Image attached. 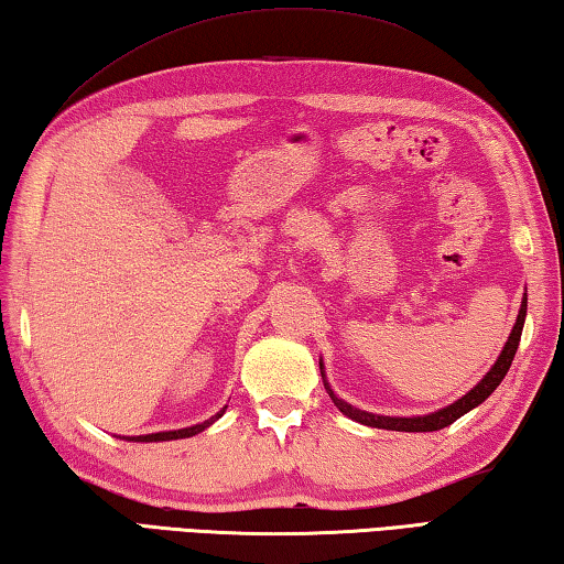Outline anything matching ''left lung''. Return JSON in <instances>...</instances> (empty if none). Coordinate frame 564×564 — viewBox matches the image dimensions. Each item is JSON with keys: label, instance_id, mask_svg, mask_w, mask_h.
I'll return each instance as SVG.
<instances>
[{"label": "left lung", "instance_id": "obj_1", "mask_svg": "<svg viewBox=\"0 0 564 564\" xmlns=\"http://www.w3.org/2000/svg\"><path fill=\"white\" fill-rule=\"evenodd\" d=\"M525 314H528V292L522 294V302H520V312H518V319L512 324V332L506 341V347H502L500 357L492 364L490 371L482 377L476 387H473L466 397H460L458 401H453L451 406L446 409H438L433 413H426V416H381V413H371V411H361L357 406H351L344 399H339L334 389L329 387L327 381V371H324V364L319 359V371H322V381H324V389H327L329 399L334 401V406H337L344 416H349L351 421L364 423V426H371V429H387V431H409V433H429V431H441L451 426L453 421H458L460 416H466L468 411H473L476 406H480L482 401H486L492 391L500 387V381L506 379V373L512 364V357H516L518 351V344L522 337V324H525Z\"/></svg>", "mask_w": 564, "mask_h": 564}]
</instances>
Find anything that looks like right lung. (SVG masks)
<instances>
[{"label": "right lung", "instance_id": "obj_1", "mask_svg": "<svg viewBox=\"0 0 564 564\" xmlns=\"http://www.w3.org/2000/svg\"><path fill=\"white\" fill-rule=\"evenodd\" d=\"M227 406H223L220 411L215 413L203 423H195V426H187V429H177V431H158V433H145V436H123L126 441H133V443H158V441H177V438H191L197 436V433H203L207 426H213V423L223 416Z\"/></svg>", "mask_w": 564, "mask_h": 564}]
</instances>
